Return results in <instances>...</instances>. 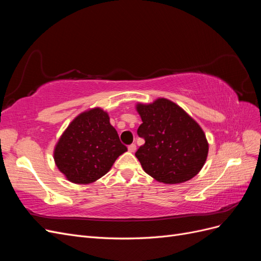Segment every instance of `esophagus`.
<instances>
[{
    "instance_id": "1",
    "label": "esophagus",
    "mask_w": 261,
    "mask_h": 261,
    "mask_svg": "<svg viewBox=\"0 0 261 261\" xmlns=\"http://www.w3.org/2000/svg\"><path fill=\"white\" fill-rule=\"evenodd\" d=\"M128 151L129 152H135L136 151V145L135 144H132L128 146Z\"/></svg>"
}]
</instances>
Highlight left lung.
Returning <instances> with one entry per match:
<instances>
[{
	"label": "left lung",
	"mask_w": 261,
	"mask_h": 261,
	"mask_svg": "<svg viewBox=\"0 0 261 261\" xmlns=\"http://www.w3.org/2000/svg\"><path fill=\"white\" fill-rule=\"evenodd\" d=\"M136 111L143 121L137 134L145 144L135 155L147 174L164 184H180L198 174L209 151L200 125L165 98L137 102Z\"/></svg>",
	"instance_id": "8db88e82"
}]
</instances>
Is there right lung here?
<instances>
[{
	"mask_svg": "<svg viewBox=\"0 0 261 261\" xmlns=\"http://www.w3.org/2000/svg\"><path fill=\"white\" fill-rule=\"evenodd\" d=\"M126 151L108 112L97 107L86 110L69 123L54 147L53 159L67 180L91 184L106 175Z\"/></svg>",
	"mask_w": 261,
	"mask_h": 261,
	"instance_id": "right-lung-1",
	"label": "right lung"
}]
</instances>
